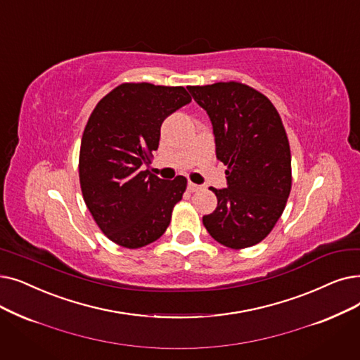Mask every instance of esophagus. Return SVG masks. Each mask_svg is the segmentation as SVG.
<instances>
[{
	"label": "esophagus",
	"instance_id": "esophagus-1",
	"mask_svg": "<svg viewBox=\"0 0 360 360\" xmlns=\"http://www.w3.org/2000/svg\"><path fill=\"white\" fill-rule=\"evenodd\" d=\"M198 190H201V185L188 182V191H190V193H195V191H198Z\"/></svg>",
	"mask_w": 360,
	"mask_h": 360
}]
</instances>
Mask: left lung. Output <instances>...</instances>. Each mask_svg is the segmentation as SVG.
<instances>
[{
	"mask_svg": "<svg viewBox=\"0 0 360 360\" xmlns=\"http://www.w3.org/2000/svg\"><path fill=\"white\" fill-rule=\"evenodd\" d=\"M210 117L216 158L228 166L217 207L202 216L207 232L229 248L260 243L283 214L291 191V153L274 104L238 82L188 86Z\"/></svg>",
	"mask_w": 360,
	"mask_h": 360,
	"instance_id": "1",
	"label": "left lung"
}]
</instances>
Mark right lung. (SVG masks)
Wrapping results in <instances>:
<instances>
[{
	"label": "right lung",
	"instance_id": "right-lung-1",
	"mask_svg": "<svg viewBox=\"0 0 360 360\" xmlns=\"http://www.w3.org/2000/svg\"><path fill=\"white\" fill-rule=\"evenodd\" d=\"M191 103L184 86L122 84L100 100L85 127L79 181L94 221L113 243L139 248L160 238L186 179L144 170L163 120Z\"/></svg>",
	"mask_w": 360,
	"mask_h": 360
}]
</instances>
